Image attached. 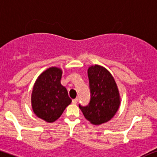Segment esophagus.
Masks as SVG:
<instances>
[{
	"label": "esophagus",
	"instance_id": "34e87169",
	"mask_svg": "<svg viewBox=\"0 0 157 157\" xmlns=\"http://www.w3.org/2000/svg\"><path fill=\"white\" fill-rule=\"evenodd\" d=\"M77 101H78V99H77V98H75V99H73V100H72V103H73L74 104H77Z\"/></svg>",
	"mask_w": 157,
	"mask_h": 157
}]
</instances>
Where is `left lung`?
<instances>
[{
  "instance_id": "8db88e82",
  "label": "left lung",
  "mask_w": 157,
  "mask_h": 157,
  "mask_svg": "<svg viewBox=\"0 0 157 157\" xmlns=\"http://www.w3.org/2000/svg\"><path fill=\"white\" fill-rule=\"evenodd\" d=\"M91 100L86 106L79 105L91 124L100 125L114 117L121 104L119 91L114 77L104 67L91 65L88 68Z\"/></svg>"
}]
</instances>
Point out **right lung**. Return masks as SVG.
<instances>
[{
  "label": "right lung",
  "mask_w": 157,
  "mask_h": 157,
  "mask_svg": "<svg viewBox=\"0 0 157 157\" xmlns=\"http://www.w3.org/2000/svg\"><path fill=\"white\" fill-rule=\"evenodd\" d=\"M63 71L51 67L38 77L31 94L32 109L38 118L52 123L71 103L66 88L60 82Z\"/></svg>",
  "instance_id": "obj_1"
}]
</instances>
